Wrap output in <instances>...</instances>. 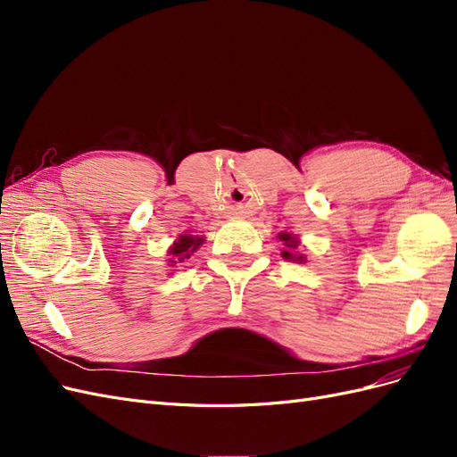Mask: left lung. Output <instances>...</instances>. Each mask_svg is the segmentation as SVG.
Returning <instances> with one entry per match:
<instances>
[{"mask_svg": "<svg viewBox=\"0 0 457 457\" xmlns=\"http://www.w3.org/2000/svg\"><path fill=\"white\" fill-rule=\"evenodd\" d=\"M278 240H280L282 245H284V250H282V253H280L284 259L295 261V262H305V255L297 252V247H299L297 237H294V234H289V232H280V234H278Z\"/></svg>", "mask_w": 457, "mask_h": 457, "instance_id": "left-lung-1", "label": "left lung"}]
</instances>
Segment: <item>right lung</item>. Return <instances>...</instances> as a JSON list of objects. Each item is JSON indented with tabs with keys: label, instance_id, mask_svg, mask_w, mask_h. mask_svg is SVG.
<instances>
[{
	"label": "right lung",
	"instance_id": "obj_1",
	"mask_svg": "<svg viewBox=\"0 0 457 457\" xmlns=\"http://www.w3.org/2000/svg\"><path fill=\"white\" fill-rule=\"evenodd\" d=\"M204 244L202 237H192V234H181L177 242H173V245L170 247V255H171V262L177 265V262H185L187 259H190V255L195 253L198 247ZM171 267V265H170Z\"/></svg>",
	"mask_w": 457,
	"mask_h": 457
}]
</instances>
